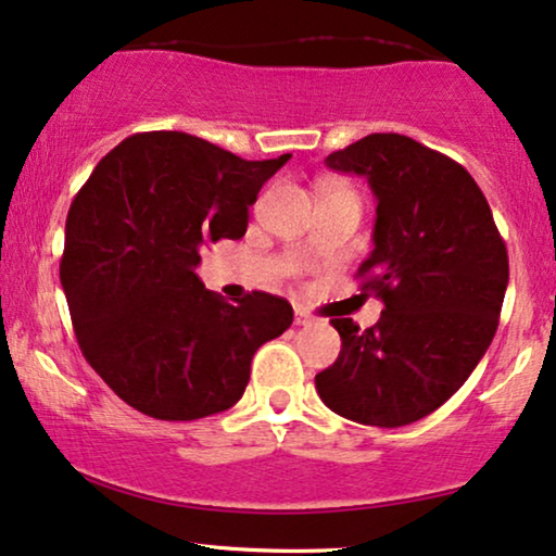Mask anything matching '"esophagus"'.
Listing matches in <instances>:
<instances>
[{
    "label": "esophagus",
    "instance_id": "obj_1",
    "mask_svg": "<svg viewBox=\"0 0 556 556\" xmlns=\"http://www.w3.org/2000/svg\"><path fill=\"white\" fill-rule=\"evenodd\" d=\"M312 321H314V317H312L309 312H304V309H296V325H299V327H309Z\"/></svg>",
    "mask_w": 556,
    "mask_h": 556
}]
</instances>
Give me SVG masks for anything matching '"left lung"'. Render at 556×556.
Returning <instances> with one entry per match:
<instances>
[{
    "mask_svg": "<svg viewBox=\"0 0 556 556\" xmlns=\"http://www.w3.org/2000/svg\"><path fill=\"white\" fill-rule=\"evenodd\" d=\"M376 195L374 250L358 267L383 301L361 330L332 319L342 348L317 374L321 402L348 420L400 428L454 396L495 338L508 250L462 164L400 134H371L327 156Z\"/></svg>",
    "mask_w": 556,
    "mask_h": 556,
    "instance_id": "left-lung-1",
    "label": "left lung"
}]
</instances>
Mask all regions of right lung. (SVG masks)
<instances>
[{"mask_svg":"<svg viewBox=\"0 0 556 556\" xmlns=\"http://www.w3.org/2000/svg\"><path fill=\"white\" fill-rule=\"evenodd\" d=\"M291 160L247 162L182 131L128 136L102 156L66 216L61 286L100 379L156 420L235 407L252 355L291 327L265 291L226 304L195 276L201 250L239 239L260 188Z\"/></svg>","mask_w":556,"mask_h":556,"instance_id":"add662e5","label":"right lung"}]
</instances>
